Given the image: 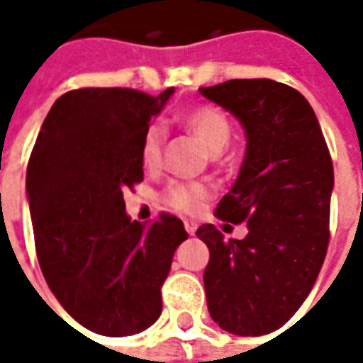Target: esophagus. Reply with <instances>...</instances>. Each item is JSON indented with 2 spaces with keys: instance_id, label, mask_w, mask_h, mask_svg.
Masks as SVG:
<instances>
[{
  "instance_id": "34e87169",
  "label": "esophagus",
  "mask_w": 363,
  "mask_h": 363,
  "mask_svg": "<svg viewBox=\"0 0 363 363\" xmlns=\"http://www.w3.org/2000/svg\"><path fill=\"white\" fill-rule=\"evenodd\" d=\"M184 229H186V233H189V235H194V233H196V223H194V221H184Z\"/></svg>"
}]
</instances>
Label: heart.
I'll return each mask as SVG.
<instances>
[{
    "label": "heart",
    "instance_id": "b5f03b06",
    "mask_svg": "<svg viewBox=\"0 0 363 363\" xmlns=\"http://www.w3.org/2000/svg\"><path fill=\"white\" fill-rule=\"evenodd\" d=\"M182 126L196 138L212 155H220L231 140V122L216 106H198L182 114ZM165 143V130L159 124H151L142 140V159L147 167H157L161 163ZM208 190L202 184L171 182L163 192V202L177 212L192 213L204 202Z\"/></svg>",
    "mask_w": 363,
    "mask_h": 363
}]
</instances>
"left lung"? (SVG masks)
<instances>
[{
	"label": "left lung",
	"instance_id": "obj_1",
	"mask_svg": "<svg viewBox=\"0 0 363 363\" xmlns=\"http://www.w3.org/2000/svg\"><path fill=\"white\" fill-rule=\"evenodd\" d=\"M200 93L233 114L247 140L237 181L216 216L247 221L249 233L225 241L212 223L196 231L210 249L208 311L231 335H267L301 307L323 267L333 161L299 91L272 79H231Z\"/></svg>",
	"mask_w": 363,
	"mask_h": 363
}]
</instances>
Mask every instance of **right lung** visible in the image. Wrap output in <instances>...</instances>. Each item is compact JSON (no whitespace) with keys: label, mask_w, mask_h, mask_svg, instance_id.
<instances>
[{"label":"right lung","mask_w":363,"mask_h":363,"mask_svg":"<svg viewBox=\"0 0 363 363\" xmlns=\"http://www.w3.org/2000/svg\"><path fill=\"white\" fill-rule=\"evenodd\" d=\"M174 87L150 96L87 87L52 104L27 167V200L44 280L82 327L142 333L161 315V286L189 237L179 218L132 221L124 190L143 181L142 140Z\"/></svg>","instance_id":"add662e5"}]
</instances>
